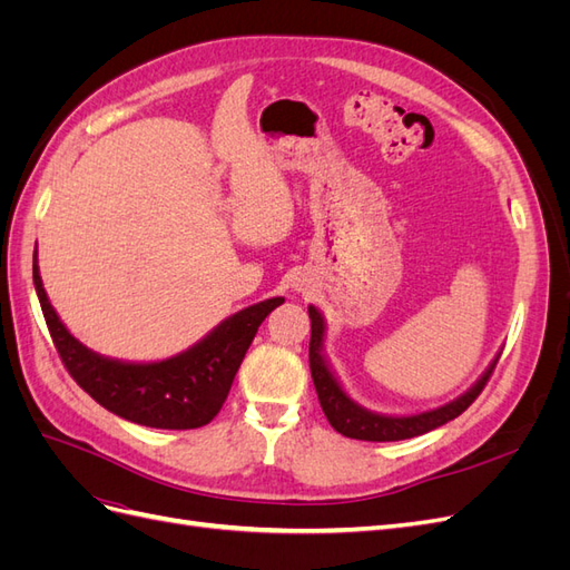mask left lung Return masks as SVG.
<instances>
[{
  "instance_id": "8db88e82",
  "label": "left lung",
  "mask_w": 570,
  "mask_h": 570,
  "mask_svg": "<svg viewBox=\"0 0 570 570\" xmlns=\"http://www.w3.org/2000/svg\"><path fill=\"white\" fill-rule=\"evenodd\" d=\"M308 318H312V342H308V366H312V377L314 385L318 392V402L321 409L325 413V419L331 421V425L342 433L344 438L352 440H368V442H396V440H409L416 438L423 433H430L444 423L454 421L456 416L469 409L475 396L485 387V383L490 381V375L497 366L499 352L490 366L485 368L478 381L465 390L463 394H459L456 400L446 402L438 409L430 411H421V413H409V416H390V413H377L371 411L366 406H361L358 402H354L352 396L344 392V387L340 385L337 375L331 366V361L325 358L323 352V342H325V318L318 312L316 306L308 304Z\"/></svg>"
}]
</instances>
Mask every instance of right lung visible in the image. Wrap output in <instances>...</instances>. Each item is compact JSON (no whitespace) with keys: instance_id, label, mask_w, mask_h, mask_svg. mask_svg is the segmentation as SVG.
Here are the masks:
<instances>
[{"instance_id":"1","label":"right lung","mask_w":570,"mask_h":570,"mask_svg":"<svg viewBox=\"0 0 570 570\" xmlns=\"http://www.w3.org/2000/svg\"><path fill=\"white\" fill-rule=\"evenodd\" d=\"M32 283L55 340V347L73 381L97 404L137 425L161 430H189L209 423L230 392L258 325L285 299L273 297L252 304L220 321L193 347L161 361H120L85 347L61 323L51 306L32 256Z\"/></svg>"}]
</instances>
